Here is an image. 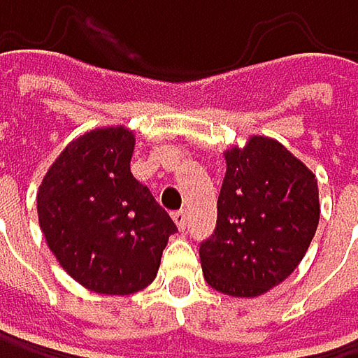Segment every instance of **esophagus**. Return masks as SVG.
I'll list each match as a JSON object with an SVG mask.
<instances>
[{
	"label": "esophagus",
	"instance_id": "1",
	"mask_svg": "<svg viewBox=\"0 0 358 358\" xmlns=\"http://www.w3.org/2000/svg\"><path fill=\"white\" fill-rule=\"evenodd\" d=\"M173 220H175V224L179 226V230H185V226H187V213H185V211L173 213Z\"/></svg>",
	"mask_w": 358,
	"mask_h": 358
}]
</instances>
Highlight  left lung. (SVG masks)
I'll list each match as a JSON object with an SVG mask.
<instances>
[{
  "instance_id": "left-lung-1",
  "label": "left lung",
  "mask_w": 358,
  "mask_h": 358,
  "mask_svg": "<svg viewBox=\"0 0 358 358\" xmlns=\"http://www.w3.org/2000/svg\"><path fill=\"white\" fill-rule=\"evenodd\" d=\"M224 157L217 224L199 250L203 273L224 294L258 296L306 256L320 217L318 181L273 138L252 136Z\"/></svg>"
}]
</instances>
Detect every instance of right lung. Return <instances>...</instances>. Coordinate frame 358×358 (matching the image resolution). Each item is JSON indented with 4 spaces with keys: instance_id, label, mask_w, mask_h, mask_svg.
I'll return each mask as SVG.
<instances>
[{
    "instance_id": "add662e5",
    "label": "right lung",
    "mask_w": 358,
    "mask_h": 358,
    "mask_svg": "<svg viewBox=\"0 0 358 358\" xmlns=\"http://www.w3.org/2000/svg\"><path fill=\"white\" fill-rule=\"evenodd\" d=\"M134 134L87 132L55 159L38 189L44 239L64 269L100 294H132L155 280L177 232L149 187L134 179Z\"/></svg>"
}]
</instances>
